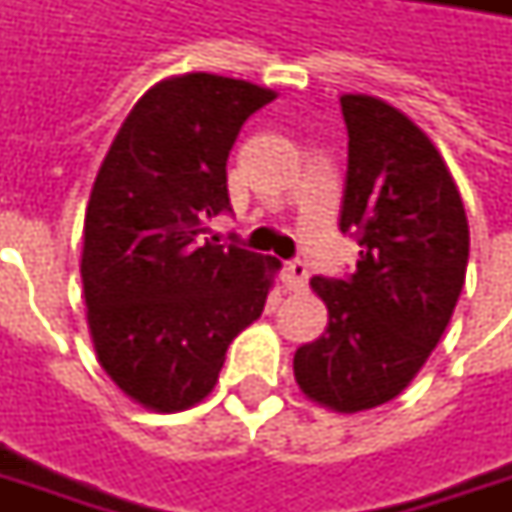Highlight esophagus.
Segmentation results:
<instances>
[{
  "label": "esophagus",
  "instance_id": "obj_1",
  "mask_svg": "<svg viewBox=\"0 0 512 512\" xmlns=\"http://www.w3.org/2000/svg\"><path fill=\"white\" fill-rule=\"evenodd\" d=\"M307 279H310V271H307V266L301 260H290L288 266H285V288L293 290V293L307 288Z\"/></svg>",
  "mask_w": 512,
  "mask_h": 512
}]
</instances>
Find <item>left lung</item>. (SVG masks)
I'll use <instances>...</instances> for the list:
<instances>
[{
	"mask_svg": "<svg viewBox=\"0 0 512 512\" xmlns=\"http://www.w3.org/2000/svg\"><path fill=\"white\" fill-rule=\"evenodd\" d=\"M348 180L340 230L359 238L348 279L312 277L329 326L293 356L312 403L356 414L397 397L428 362L461 296L469 222L422 128L373 95H343Z\"/></svg>",
	"mask_w": 512,
	"mask_h": 512,
	"instance_id": "obj_1",
	"label": "left lung"
}]
</instances>
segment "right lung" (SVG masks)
Listing matches in <instances>:
<instances>
[{
  "mask_svg": "<svg viewBox=\"0 0 512 512\" xmlns=\"http://www.w3.org/2000/svg\"><path fill=\"white\" fill-rule=\"evenodd\" d=\"M274 90L216 73L153 84L128 112L84 213L82 285L98 362L150 411L211 395L227 345L260 318L282 263L211 244L227 156Z\"/></svg>",
  "mask_w": 512,
  "mask_h": 512,
  "instance_id": "add662e5",
  "label": "right lung"
}]
</instances>
